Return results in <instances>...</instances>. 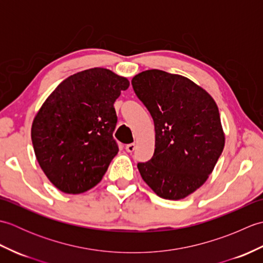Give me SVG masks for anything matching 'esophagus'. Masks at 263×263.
<instances>
[{
    "label": "esophagus",
    "mask_w": 263,
    "mask_h": 263,
    "mask_svg": "<svg viewBox=\"0 0 263 263\" xmlns=\"http://www.w3.org/2000/svg\"><path fill=\"white\" fill-rule=\"evenodd\" d=\"M136 149V143H128L125 146V150L127 153H133Z\"/></svg>",
    "instance_id": "esophagus-1"
}]
</instances>
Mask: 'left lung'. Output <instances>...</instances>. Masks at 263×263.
I'll return each mask as SVG.
<instances>
[{
    "instance_id": "8db88e82",
    "label": "left lung",
    "mask_w": 263,
    "mask_h": 263,
    "mask_svg": "<svg viewBox=\"0 0 263 263\" xmlns=\"http://www.w3.org/2000/svg\"><path fill=\"white\" fill-rule=\"evenodd\" d=\"M132 87L155 124V153L139 163L158 197L181 200L203 185L225 146L219 110L203 88L180 74L147 70Z\"/></svg>"
}]
</instances>
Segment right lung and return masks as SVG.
<instances>
[{
    "label": "right lung",
    "mask_w": 263,
    "mask_h": 263,
    "mask_svg": "<svg viewBox=\"0 0 263 263\" xmlns=\"http://www.w3.org/2000/svg\"><path fill=\"white\" fill-rule=\"evenodd\" d=\"M130 82L104 68L70 76L39 108L31 141L39 166L60 191L79 194L102 181L119 153L115 100Z\"/></svg>",
    "instance_id": "right-lung-1"
}]
</instances>
